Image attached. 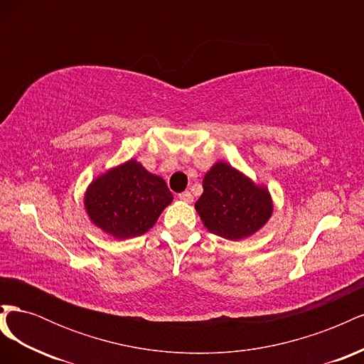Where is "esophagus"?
<instances>
[{
	"mask_svg": "<svg viewBox=\"0 0 364 364\" xmlns=\"http://www.w3.org/2000/svg\"><path fill=\"white\" fill-rule=\"evenodd\" d=\"M178 197H179V199H181L182 202H186V203H191L193 199H194L193 194H191L190 191H183V193H181Z\"/></svg>",
	"mask_w": 364,
	"mask_h": 364,
	"instance_id": "obj_1",
	"label": "esophagus"
}]
</instances>
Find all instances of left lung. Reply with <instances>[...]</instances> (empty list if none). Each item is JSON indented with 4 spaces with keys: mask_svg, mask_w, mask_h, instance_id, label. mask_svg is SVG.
<instances>
[{
    "mask_svg": "<svg viewBox=\"0 0 364 364\" xmlns=\"http://www.w3.org/2000/svg\"><path fill=\"white\" fill-rule=\"evenodd\" d=\"M194 206L209 232L232 241L255 234L273 213L266 186L226 162H215L205 174L203 193Z\"/></svg>",
    "mask_w": 364,
    "mask_h": 364,
    "instance_id": "left-lung-1",
    "label": "left lung"
}]
</instances>
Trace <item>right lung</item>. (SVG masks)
Returning a JSON list of instances; mask_svg holds the SVG:
<instances>
[{"mask_svg":"<svg viewBox=\"0 0 364 364\" xmlns=\"http://www.w3.org/2000/svg\"><path fill=\"white\" fill-rule=\"evenodd\" d=\"M171 202L165 181L135 159L98 176L85 193L91 222L117 240L146 234Z\"/></svg>","mask_w":364,"mask_h":364,"instance_id":"1","label":"right lung"}]
</instances>
